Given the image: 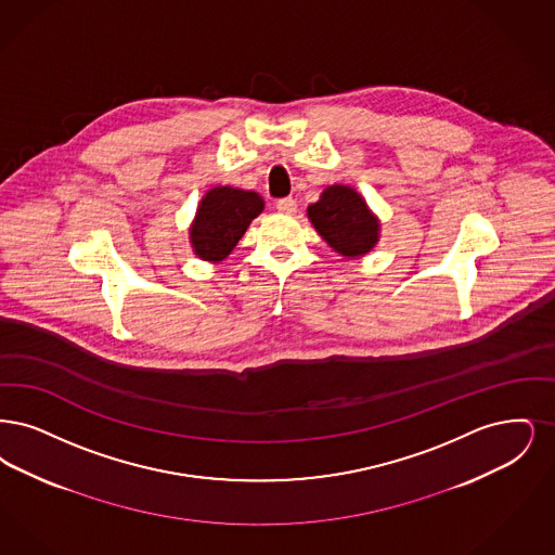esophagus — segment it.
I'll return each mask as SVG.
<instances>
[{"label":"esophagus","instance_id":"34e87169","mask_svg":"<svg viewBox=\"0 0 555 555\" xmlns=\"http://www.w3.org/2000/svg\"><path fill=\"white\" fill-rule=\"evenodd\" d=\"M296 201L292 198V196H286V198H280L278 203H275V209L282 214V216H294L296 214Z\"/></svg>","mask_w":555,"mask_h":555}]
</instances>
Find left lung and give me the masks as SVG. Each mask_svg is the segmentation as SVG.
<instances>
[{"instance_id": "left-lung-1", "label": "left lung", "mask_w": 555, "mask_h": 555, "mask_svg": "<svg viewBox=\"0 0 555 555\" xmlns=\"http://www.w3.org/2000/svg\"><path fill=\"white\" fill-rule=\"evenodd\" d=\"M307 214L319 236L341 257H362L379 241L377 217L350 186H327Z\"/></svg>"}]
</instances>
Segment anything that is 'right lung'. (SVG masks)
<instances>
[{"label":"right lung","mask_w":555,"mask_h":555,"mask_svg":"<svg viewBox=\"0 0 555 555\" xmlns=\"http://www.w3.org/2000/svg\"><path fill=\"white\" fill-rule=\"evenodd\" d=\"M263 207V198L253 191L232 186L211 189L203 196L191 225L194 255L203 261H223Z\"/></svg>","instance_id":"add662e5"}]
</instances>
